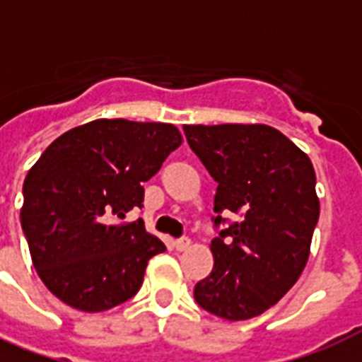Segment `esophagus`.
<instances>
[{
	"label": "esophagus",
	"instance_id": "34e87169",
	"mask_svg": "<svg viewBox=\"0 0 362 362\" xmlns=\"http://www.w3.org/2000/svg\"><path fill=\"white\" fill-rule=\"evenodd\" d=\"M189 244H192V240H189L187 237H180L175 240V247L178 250V252H182V250H187V247H189Z\"/></svg>",
	"mask_w": 362,
	"mask_h": 362
}]
</instances>
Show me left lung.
Instances as JSON below:
<instances>
[{
    "label": "left lung",
    "instance_id": "8db88e82",
    "mask_svg": "<svg viewBox=\"0 0 362 362\" xmlns=\"http://www.w3.org/2000/svg\"><path fill=\"white\" fill-rule=\"evenodd\" d=\"M184 133L218 184L214 269L193 297L218 317L250 320L278 303L308 261L320 220L314 165L269 125H184ZM231 211L237 222L225 218Z\"/></svg>",
    "mask_w": 362,
    "mask_h": 362
}]
</instances>
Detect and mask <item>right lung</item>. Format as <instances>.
<instances>
[{"label":"right lung","mask_w":362,"mask_h":362,"mask_svg":"<svg viewBox=\"0 0 362 362\" xmlns=\"http://www.w3.org/2000/svg\"><path fill=\"white\" fill-rule=\"evenodd\" d=\"M180 144L175 125L93 120L41 153L20 221L37 274L59 300L103 312L135 297L148 261L167 247L142 220H120L144 206L142 184Z\"/></svg>","instance_id":"obj_1"}]
</instances>
